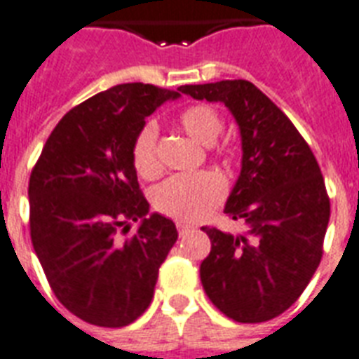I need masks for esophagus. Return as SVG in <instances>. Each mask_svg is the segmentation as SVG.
I'll return each mask as SVG.
<instances>
[{
	"label": "esophagus",
	"instance_id": "34e87169",
	"mask_svg": "<svg viewBox=\"0 0 359 359\" xmlns=\"http://www.w3.org/2000/svg\"><path fill=\"white\" fill-rule=\"evenodd\" d=\"M177 229H179V235H180V237H182V235H186V233H188V231H190V226H188V224L179 222V224H177Z\"/></svg>",
	"mask_w": 359,
	"mask_h": 359
}]
</instances>
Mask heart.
Returning a JSON list of instances; mask_svg holds the SVG:
<instances>
[{"mask_svg":"<svg viewBox=\"0 0 359 359\" xmlns=\"http://www.w3.org/2000/svg\"><path fill=\"white\" fill-rule=\"evenodd\" d=\"M180 128L194 137L198 143L212 144L224 128L222 116L215 107L196 103L182 109L179 114ZM212 156L231 168L239 160V150L231 143H215ZM131 163L141 179H158L163 171L160 156H158V130L152 122L137 131L131 143ZM226 184L216 173L203 171L194 175H177L158 186L152 196L154 209L160 215L173 218L177 222H198L222 203Z\"/></svg>","mask_w":359,"mask_h":359,"instance_id":"1","label":"heart"}]
</instances>
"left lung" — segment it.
<instances>
[{
    "label": "left lung",
    "mask_w": 359,
    "mask_h": 359,
    "mask_svg": "<svg viewBox=\"0 0 359 359\" xmlns=\"http://www.w3.org/2000/svg\"><path fill=\"white\" fill-rule=\"evenodd\" d=\"M179 90L194 100L222 101L243 139V169L224 212L245 231L201 228L210 239L199 267L205 294L241 324L277 318L299 299L324 254L330 196L318 161L292 120L252 82Z\"/></svg>",
    "instance_id": "left-lung-1"
}]
</instances>
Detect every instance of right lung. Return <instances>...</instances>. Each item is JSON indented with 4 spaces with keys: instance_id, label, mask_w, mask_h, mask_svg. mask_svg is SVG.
<instances>
[{
    "instance_id": "add662e5",
    "label": "right lung",
    "mask_w": 359,
    "mask_h": 359,
    "mask_svg": "<svg viewBox=\"0 0 359 359\" xmlns=\"http://www.w3.org/2000/svg\"><path fill=\"white\" fill-rule=\"evenodd\" d=\"M179 92L128 82L71 109L29 175V235L52 292L71 314L122 327L147 311L158 271L179 237L149 215L131 143L144 118ZM142 218L129 233L128 219Z\"/></svg>"
}]
</instances>
